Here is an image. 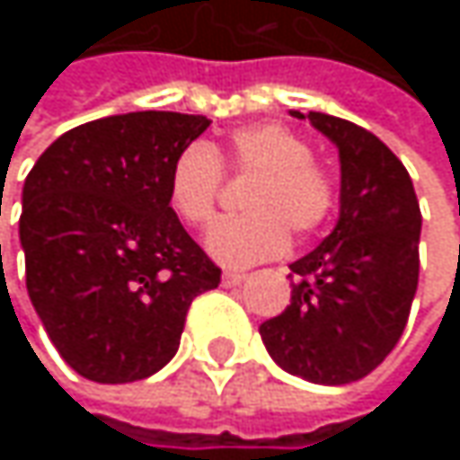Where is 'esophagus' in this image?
<instances>
[{"label": "esophagus", "mask_w": 460, "mask_h": 460, "mask_svg": "<svg viewBox=\"0 0 460 460\" xmlns=\"http://www.w3.org/2000/svg\"><path fill=\"white\" fill-rule=\"evenodd\" d=\"M242 282H244V274H239V271H226V274H224V285H226V288L242 285Z\"/></svg>", "instance_id": "obj_1"}]
</instances>
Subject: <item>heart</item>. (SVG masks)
<instances>
[{"instance_id":"b5f03b06","label":"heart","mask_w":460,"mask_h":460,"mask_svg":"<svg viewBox=\"0 0 460 460\" xmlns=\"http://www.w3.org/2000/svg\"><path fill=\"white\" fill-rule=\"evenodd\" d=\"M224 167L236 178H252L242 194V216L213 224L205 236L208 252L231 269H244L279 255L288 234L306 239L330 221L338 202L332 172L312 156L301 133L261 122L231 133L224 146H186L167 178L172 213L199 229L224 189Z\"/></svg>"}]
</instances>
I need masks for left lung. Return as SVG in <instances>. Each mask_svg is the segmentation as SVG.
<instances>
[{"instance_id":"left-lung-1","label":"left lung","mask_w":460,"mask_h":460,"mask_svg":"<svg viewBox=\"0 0 460 460\" xmlns=\"http://www.w3.org/2000/svg\"><path fill=\"white\" fill-rule=\"evenodd\" d=\"M290 114L338 146L341 216L320 247L290 263V306L261 324V338L290 376L341 386L373 373L402 338L420 208L405 164L370 130L320 111Z\"/></svg>"}]
</instances>
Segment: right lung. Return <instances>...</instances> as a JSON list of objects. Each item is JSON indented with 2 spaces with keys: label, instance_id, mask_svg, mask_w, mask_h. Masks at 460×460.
Returning <instances> with one entry per match:
<instances>
[{
  "label": "right lung",
  "instance_id": "add662e5",
  "mask_svg": "<svg viewBox=\"0 0 460 460\" xmlns=\"http://www.w3.org/2000/svg\"><path fill=\"white\" fill-rule=\"evenodd\" d=\"M202 114L133 111L63 133L23 186L26 290L58 354L95 384H130L178 351L189 306L221 269L167 199Z\"/></svg>",
  "mask_w": 460,
  "mask_h": 460
}]
</instances>
